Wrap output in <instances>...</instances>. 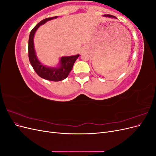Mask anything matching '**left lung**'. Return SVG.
Masks as SVG:
<instances>
[{"label":"left lung","mask_w":156,"mask_h":156,"mask_svg":"<svg viewBox=\"0 0 156 156\" xmlns=\"http://www.w3.org/2000/svg\"><path fill=\"white\" fill-rule=\"evenodd\" d=\"M103 16L104 17H110V18H116V17L115 16H113L112 15H109V14H105V15H103Z\"/></svg>","instance_id":"obj_1"}]
</instances>
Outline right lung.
Wrapping results in <instances>:
<instances>
[{
	"label": "right lung",
	"mask_w": 156,
	"mask_h": 156,
	"mask_svg": "<svg viewBox=\"0 0 156 156\" xmlns=\"http://www.w3.org/2000/svg\"><path fill=\"white\" fill-rule=\"evenodd\" d=\"M55 18H57V16L44 19L38 24H37L31 30L29 40V58L32 68L40 77L51 81H62L68 76L79 55L70 56H62L60 60L58 67H47L42 64L37 59L34 45V36L37 29L40 26L44 24L48 21Z\"/></svg>",
	"instance_id": "1"
}]
</instances>
